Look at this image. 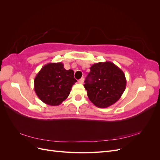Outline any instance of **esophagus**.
Listing matches in <instances>:
<instances>
[{"instance_id":"34e87169","label":"esophagus","mask_w":160,"mask_h":160,"mask_svg":"<svg viewBox=\"0 0 160 160\" xmlns=\"http://www.w3.org/2000/svg\"><path fill=\"white\" fill-rule=\"evenodd\" d=\"M78 82H79V83H81V84L83 83V82H84V78H83V77H82V78L79 79Z\"/></svg>"}]
</instances>
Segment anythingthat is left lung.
Listing matches in <instances>:
<instances>
[{"label": "left lung", "instance_id": "obj_1", "mask_svg": "<svg viewBox=\"0 0 160 160\" xmlns=\"http://www.w3.org/2000/svg\"><path fill=\"white\" fill-rule=\"evenodd\" d=\"M84 87L96 107L106 108L120 99L126 88L123 71L113 62H97L90 67Z\"/></svg>", "mask_w": 160, "mask_h": 160}]
</instances>
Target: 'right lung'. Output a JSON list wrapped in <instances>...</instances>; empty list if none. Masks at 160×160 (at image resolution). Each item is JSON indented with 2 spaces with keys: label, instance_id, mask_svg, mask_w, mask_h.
I'll return each instance as SVG.
<instances>
[{
  "label": "right lung",
  "instance_id": "add662e5",
  "mask_svg": "<svg viewBox=\"0 0 160 160\" xmlns=\"http://www.w3.org/2000/svg\"><path fill=\"white\" fill-rule=\"evenodd\" d=\"M77 82L74 71L66 70L62 62H50L42 67L34 80L38 98L47 105H60L70 94Z\"/></svg>",
  "mask_w": 160,
  "mask_h": 160
}]
</instances>
